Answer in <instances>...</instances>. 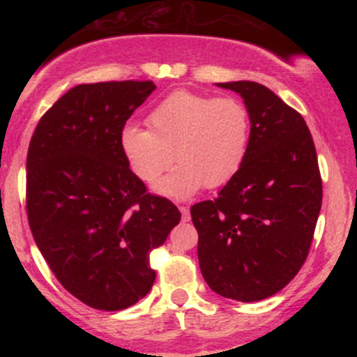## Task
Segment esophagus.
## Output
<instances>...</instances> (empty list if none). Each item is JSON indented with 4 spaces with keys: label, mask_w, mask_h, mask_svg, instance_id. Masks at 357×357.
I'll use <instances>...</instances> for the list:
<instances>
[{
    "label": "esophagus",
    "mask_w": 357,
    "mask_h": 357,
    "mask_svg": "<svg viewBox=\"0 0 357 357\" xmlns=\"http://www.w3.org/2000/svg\"><path fill=\"white\" fill-rule=\"evenodd\" d=\"M179 211L183 215V221H190V210L186 206H179Z\"/></svg>",
    "instance_id": "esophagus-1"
}]
</instances>
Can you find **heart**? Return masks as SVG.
<instances>
[{"label":"heart","instance_id":"1","mask_svg":"<svg viewBox=\"0 0 357 357\" xmlns=\"http://www.w3.org/2000/svg\"><path fill=\"white\" fill-rule=\"evenodd\" d=\"M147 127L126 126L119 144L130 171L153 184L173 162L179 165L155 190L171 198L218 188L236 176L250 144V114L235 97L174 90L154 105Z\"/></svg>","mask_w":357,"mask_h":357}]
</instances>
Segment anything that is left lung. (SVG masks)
<instances>
[{
	"label": "left lung",
	"mask_w": 357,
	"mask_h": 357,
	"mask_svg": "<svg viewBox=\"0 0 357 357\" xmlns=\"http://www.w3.org/2000/svg\"><path fill=\"white\" fill-rule=\"evenodd\" d=\"M243 97L250 144L215 199L191 206L199 268L213 292L264 301L297 275L322 204L317 153L304 117L257 82L218 84Z\"/></svg>",
	"instance_id": "1"
}]
</instances>
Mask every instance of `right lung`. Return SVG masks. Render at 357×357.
I'll use <instances>...</instances> for the list:
<instances>
[{
  "instance_id": "1",
  "label": "right lung",
  "mask_w": 357,
  "mask_h": 357,
  "mask_svg": "<svg viewBox=\"0 0 357 357\" xmlns=\"http://www.w3.org/2000/svg\"><path fill=\"white\" fill-rule=\"evenodd\" d=\"M151 80L82 84L40 119L26 155V215L36 247L67 292L99 310H122L155 280L149 255L181 220L147 192L119 144Z\"/></svg>"
}]
</instances>
